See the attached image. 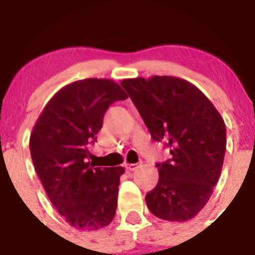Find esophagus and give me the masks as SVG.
Returning a JSON list of instances; mask_svg holds the SVG:
<instances>
[{"instance_id":"34e87169","label":"esophagus","mask_w":255,"mask_h":255,"mask_svg":"<svg viewBox=\"0 0 255 255\" xmlns=\"http://www.w3.org/2000/svg\"><path fill=\"white\" fill-rule=\"evenodd\" d=\"M125 167H126V170L130 171V172H132V171H135L136 168L139 167V165H138V163H126Z\"/></svg>"}]
</instances>
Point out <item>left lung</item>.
<instances>
[{
    "label": "left lung",
    "mask_w": 255,
    "mask_h": 255,
    "mask_svg": "<svg viewBox=\"0 0 255 255\" xmlns=\"http://www.w3.org/2000/svg\"><path fill=\"white\" fill-rule=\"evenodd\" d=\"M152 139L168 141L170 160L157 163L159 182L145 195L155 216L183 222L198 215L218 183L226 126L211 101L188 80L171 76L123 79Z\"/></svg>",
    "instance_id": "1"
}]
</instances>
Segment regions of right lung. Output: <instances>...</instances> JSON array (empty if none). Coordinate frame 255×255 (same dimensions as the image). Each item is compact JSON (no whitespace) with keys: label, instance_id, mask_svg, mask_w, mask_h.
I'll use <instances>...</instances> for the list:
<instances>
[{"label":"right lung","instance_id":"1","mask_svg":"<svg viewBox=\"0 0 255 255\" xmlns=\"http://www.w3.org/2000/svg\"><path fill=\"white\" fill-rule=\"evenodd\" d=\"M127 98L111 79L77 80L50 99L31 130L37 176L52 205L76 229L95 231L115 218L125 168L94 167L88 145L96 140L110 105Z\"/></svg>","mask_w":255,"mask_h":255}]
</instances>
